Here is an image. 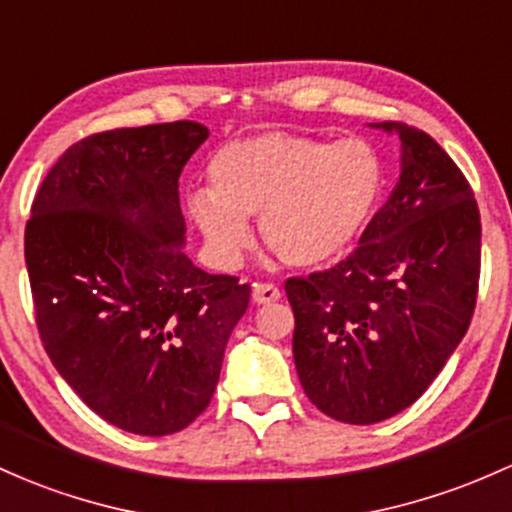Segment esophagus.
Wrapping results in <instances>:
<instances>
[{
    "mask_svg": "<svg viewBox=\"0 0 512 512\" xmlns=\"http://www.w3.org/2000/svg\"><path fill=\"white\" fill-rule=\"evenodd\" d=\"M252 299L257 303H274L282 299V291H279L277 284H255V289H252Z\"/></svg>",
    "mask_w": 512,
    "mask_h": 512,
    "instance_id": "34e87169",
    "label": "esophagus"
}]
</instances>
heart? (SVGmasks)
Here are the masks:
<instances>
[{"instance_id": "1", "label": "heart", "mask_w": 512, "mask_h": 512, "mask_svg": "<svg viewBox=\"0 0 512 512\" xmlns=\"http://www.w3.org/2000/svg\"><path fill=\"white\" fill-rule=\"evenodd\" d=\"M209 189L187 199L194 223L223 262L250 243L247 218L291 267L338 260L372 221L384 165L367 140L269 131L223 145L209 162Z\"/></svg>"}]
</instances>
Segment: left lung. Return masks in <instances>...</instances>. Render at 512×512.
<instances>
[{
    "label": "left lung",
    "instance_id": "obj_1",
    "mask_svg": "<svg viewBox=\"0 0 512 512\" xmlns=\"http://www.w3.org/2000/svg\"><path fill=\"white\" fill-rule=\"evenodd\" d=\"M401 177L338 265L286 279L294 362L313 406L372 425L423 396L469 330L481 274V216L471 184L408 123Z\"/></svg>",
    "mask_w": 512,
    "mask_h": 512
}]
</instances>
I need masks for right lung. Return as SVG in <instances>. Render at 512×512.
Returning a JSON list of instances; mask_svg holds the SVG:
<instances>
[{
  "mask_svg": "<svg viewBox=\"0 0 512 512\" xmlns=\"http://www.w3.org/2000/svg\"><path fill=\"white\" fill-rule=\"evenodd\" d=\"M209 138L196 121L77 140L43 179L24 255L38 335L106 423L172 435L216 391L250 284L184 255L179 174Z\"/></svg>",
  "mask_w": 512,
  "mask_h": 512,
  "instance_id": "add662e5",
  "label": "right lung"
}]
</instances>
